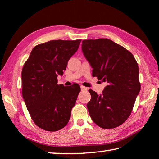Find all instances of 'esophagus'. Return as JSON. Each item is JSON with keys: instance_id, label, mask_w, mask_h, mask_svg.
Masks as SVG:
<instances>
[{"instance_id": "obj_1", "label": "esophagus", "mask_w": 159, "mask_h": 159, "mask_svg": "<svg viewBox=\"0 0 159 159\" xmlns=\"http://www.w3.org/2000/svg\"><path fill=\"white\" fill-rule=\"evenodd\" d=\"M80 89H81V90H88L87 88L84 86V85H80Z\"/></svg>"}]
</instances>
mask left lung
I'll return each instance as SVG.
<instances>
[{
  "instance_id": "8db88e82",
  "label": "left lung",
  "mask_w": 159,
  "mask_h": 159,
  "mask_svg": "<svg viewBox=\"0 0 159 159\" xmlns=\"http://www.w3.org/2000/svg\"><path fill=\"white\" fill-rule=\"evenodd\" d=\"M81 47L93 76L107 83L100 95L89 90L90 117L103 129L119 127L129 117L140 91L137 62L132 53L108 39L83 40Z\"/></svg>"
}]
</instances>
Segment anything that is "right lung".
<instances>
[{
  "label": "right lung",
  "instance_id": "obj_1",
  "mask_svg": "<svg viewBox=\"0 0 159 159\" xmlns=\"http://www.w3.org/2000/svg\"><path fill=\"white\" fill-rule=\"evenodd\" d=\"M81 39L52 40L32 49L22 70V97L33 122L45 131L55 132L69 122L80 90L77 84H57Z\"/></svg>",
  "mask_w": 159,
  "mask_h": 159
}]
</instances>
